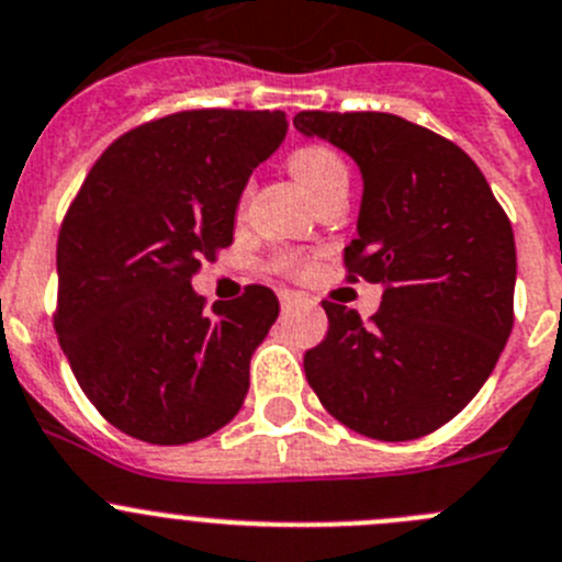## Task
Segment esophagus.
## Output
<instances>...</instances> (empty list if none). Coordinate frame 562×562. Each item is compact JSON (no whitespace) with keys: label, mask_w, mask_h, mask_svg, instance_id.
Segmentation results:
<instances>
[{"label":"esophagus","mask_w":562,"mask_h":562,"mask_svg":"<svg viewBox=\"0 0 562 562\" xmlns=\"http://www.w3.org/2000/svg\"><path fill=\"white\" fill-rule=\"evenodd\" d=\"M296 302H299V296H296V293H280V305H282V311H291V307L293 305H296Z\"/></svg>","instance_id":"esophagus-1"}]
</instances>
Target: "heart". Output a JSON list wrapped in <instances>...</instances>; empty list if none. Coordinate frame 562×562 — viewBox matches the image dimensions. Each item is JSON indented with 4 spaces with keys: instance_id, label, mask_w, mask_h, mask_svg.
<instances>
[{
    "instance_id": "heart-1",
    "label": "heart",
    "mask_w": 562,
    "mask_h": 562,
    "mask_svg": "<svg viewBox=\"0 0 562 562\" xmlns=\"http://www.w3.org/2000/svg\"><path fill=\"white\" fill-rule=\"evenodd\" d=\"M288 169L313 202L329 188L349 186V169H346L344 157L324 144L299 146L288 160ZM277 269L285 271V274H299V271H305V260L293 251H285V255L277 257Z\"/></svg>"
}]
</instances>
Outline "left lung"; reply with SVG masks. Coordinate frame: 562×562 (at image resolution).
<instances>
[{
    "mask_svg": "<svg viewBox=\"0 0 562 562\" xmlns=\"http://www.w3.org/2000/svg\"><path fill=\"white\" fill-rule=\"evenodd\" d=\"M293 127L358 162L349 280L382 288L380 311L322 302L327 338L305 355L322 405L360 435L413 440L458 416L513 329L516 240L505 210L452 140L391 113L305 110Z\"/></svg>",
    "mask_w": 562,
    "mask_h": 562,
    "instance_id": "8db88e82",
    "label": "left lung"
}]
</instances>
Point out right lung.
Returning a JSON list of instances; mask_svg holds the SVG:
<instances>
[{
  "instance_id": "right-lung-1",
  "label": "right lung",
  "mask_w": 562,
  "mask_h": 562,
  "mask_svg": "<svg viewBox=\"0 0 562 562\" xmlns=\"http://www.w3.org/2000/svg\"><path fill=\"white\" fill-rule=\"evenodd\" d=\"M282 110H188L130 130L93 162L57 238V338L113 427L180 447L235 418L274 291L235 302L191 288L233 244L251 171L285 140Z\"/></svg>"
}]
</instances>
